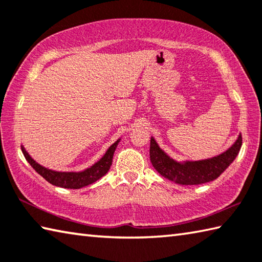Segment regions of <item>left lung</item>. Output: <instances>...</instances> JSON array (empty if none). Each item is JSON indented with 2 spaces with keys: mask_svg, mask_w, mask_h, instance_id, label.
I'll return each mask as SVG.
<instances>
[{
  "mask_svg": "<svg viewBox=\"0 0 262 262\" xmlns=\"http://www.w3.org/2000/svg\"><path fill=\"white\" fill-rule=\"evenodd\" d=\"M242 146V134L235 143L221 155L202 160L178 161L169 157L157 143L150 140V160L161 177L181 185H197L217 179L238 155Z\"/></svg>",
  "mask_w": 262,
  "mask_h": 262,
  "instance_id": "left-lung-1",
  "label": "left lung"
}]
</instances>
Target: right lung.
<instances>
[{
    "instance_id": "right-lung-1",
    "label": "right lung",
    "mask_w": 262,
    "mask_h": 262,
    "mask_svg": "<svg viewBox=\"0 0 262 262\" xmlns=\"http://www.w3.org/2000/svg\"><path fill=\"white\" fill-rule=\"evenodd\" d=\"M120 140L121 137L118 139L115 143L108 147L105 154H104V156L98 161L93 164L90 167H87L83 170H79V172H77V170H66V172H61V170H54L47 168L45 166L36 163V161L32 158L31 155L26 151L23 144L21 151L24 157H25V159L28 161V164H30L42 178L48 181L52 185L66 189H80L96 182L97 180L103 178L104 175L108 172V169H110L112 165L113 155H115V151Z\"/></svg>"
}]
</instances>
